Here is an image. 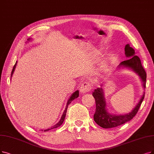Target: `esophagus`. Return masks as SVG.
Masks as SVG:
<instances>
[{"mask_svg":"<svg viewBox=\"0 0 154 154\" xmlns=\"http://www.w3.org/2000/svg\"><path fill=\"white\" fill-rule=\"evenodd\" d=\"M91 88V85L88 82H84L80 87V92L82 94H85L89 91Z\"/></svg>","mask_w":154,"mask_h":154,"instance_id":"1","label":"esophagus"}]
</instances>
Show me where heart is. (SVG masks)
Returning <instances> with one entry per match:
<instances>
[{"label":"heart","mask_w":154,"mask_h":154,"mask_svg":"<svg viewBox=\"0 0 154 154\" xmlns=\"http://www.w3.org/2000/svg\"><path fill=\"white\" fill-rule=\"evenodd\" d=\"M112 60H113V57L112 55H109V56H107L106 59L103 61V63L102 66H101L102 70H103V71L106 70L110 66V65L111 64V63L112 62Z\"/></svg>","instance_id":"heart-1"}]
</instances>
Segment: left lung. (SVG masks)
I'll list each match as a JSON object with an SVG mask.
<instances>
[{"instance_id": "left-lung-1", "label": "left lung", "mask_w": 154, "mask_h": 154, "mask_svg": "<svg viewBox=\"0 0 154 154\" xmlns=\"http://www.w3.org/2000/svg\"><path fill=\"white\" fill-rule=\"evenodd\" d=\"M125 56L128 59L119 64L118 69L126 68L134 71L140 78L143 87L145 89L146 87V74L141 65L140 59L137 56H135L134 50L129 44L125 45ZM103 85L102 83L101 87ZM92 95L95 98L96 103V110L94 116V121L98 125L103 128H111L123 125L134 118L143 100L145 91H143V94L141 95L139 102L131 112L125 114L118 115L108 112L107 109L106 108L107 104L105 97H104V92L102 87H98L95 89L92 93Z\"/></svg>"}]
</instances>
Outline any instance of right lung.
Returning <instances> with one entry per match:
<instances>
[{
	"label": "right lung",
	"mask_w": 154,
	"mask_h": 154,
	"mask_svg": "<svg viewBox=\"0 0 154 154\" xmlns=\"http://www.w3.org/2000/svg\"><path fill=\"white\" fill-rule=\"evenodd\" d=\"M32 40V38H29L28 39L27 42H29L30 40ZM16 64H17V61L16 62L15 65H14V67H13V71H12V72H11V78H12V76H13V73H14V72L15 68H16ZM78 97H79V91H78V90H76V91H75V92H74V93H72V95L70 96V97L68 98V100H67V103H66V108H65V109H64V110L63 114L62 116H61L60 119L59 120V121L57 122V123L54 126H51V128H49L47 129V130H42V131H49V130H52V129L57 128H58L59 126H60L61 125H62V124L63 123L64 121L65 118H66V115L67 109V107H68V106L69 105V104L71 103V102L72 100H74L75 99H76V98H77Z\"/></svg>",
	"instance_id": "right-lung-1"
}]
</instances>
